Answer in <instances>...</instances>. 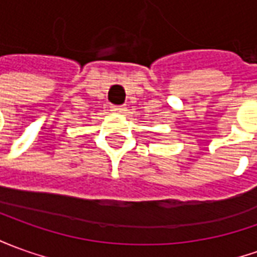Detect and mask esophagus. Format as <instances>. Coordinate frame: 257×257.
<instances>
[{
  "mask_svg": "<svg viewBox=\"0 0 257 257\" xmlns=\"http://www.w3.org/2000/svg\"><path fill=\"white\" fill-rule=\"evenodd\" d=\"M111 111H114V113H123L124 107L123 106H111Z\"/></svg>",
  "mask_w": 257,
  "mask_h": 257,
  "instance_id": "34e87169",
  "label": "esophagus"
}]
</instances>
